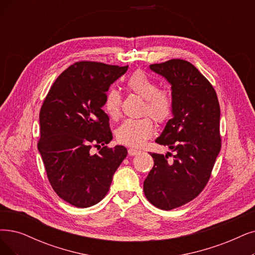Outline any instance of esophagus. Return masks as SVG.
Returning <instances> with one entry per match:
<instances>
[{
    "label": "esophagus",
    "instance_id": "1",
    "mask_svg": "<svg viewBox=\"0 0 255 255\" xmlns=\"http://www.w3.org/2000/svg\"><path fill=\"white\" fill-rule=\"evenodd\" d=\"M139 152H140L139 149H136V148H133V147L128 149V155L129 156H136V155L139 154Z\"/></svg>",
    "mask_w": 255,
    "mask_h": 255
}]
</instances>
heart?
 I'll use <instances>...</instances> for the list:
<instances>
[{
	"label": "heart",
	"mask_w": 255,
	"mask_h": 255,
	"mask_svg": "<svg viewBox=\"0 0 255 255\" xmlns=\"http://www.w3.org/2000/svg\"><path fill=\"white\" fill-rule=\"evenodd\" d=\"M127 88L144 99L142 113L149 115L158 124H164L171 115L172 97L169 91L158 89V84L143 71H135L127 80ZM121 96L118 91L111 88L107 91L103 109L111 119L120 115ZM155 133L154 122L149 117L140 119H127L116 129L119 142L129 146H141Z\"/></svg>",
	"instance_id": "obj_1"
}]
</instances>
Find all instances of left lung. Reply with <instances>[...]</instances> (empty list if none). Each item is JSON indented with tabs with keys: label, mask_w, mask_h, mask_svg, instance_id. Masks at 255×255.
Returning a JSON list of instances; mask_svg holds the SVG:
<instances>
[{
	"label": "left lung",
	"mask_w": 255,
	"mask_h": 255,
	"mask_svg": "<svg viewBox=\"0 0 255 255\" xmlns=\"http://www.w3.org/2000/svg\"><path fill=\"white\" fill-rule=\"evenodd\" d=\"M149 69L171 86L172 118L156 142L174 155L150 152L154 166L143 190L152 205L171 210L197 198L207 184L221 150V111L215 89L192 64L170 59Z\"/></svg>",
	"instance_id": "left-lung-1"
}]
</instances>
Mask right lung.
Listing matches in <instances>:
<instances>
[{"label": "right lung", "mask_w": 255, "mask_h": 255, "mask_svg": "<svg viewBox=\"0 0 255 255\" xmlns=\"http://www.w3.org/2000/svg\"><path fill=\"white\" fill-rule=\"evenodd\" d=\"M128 68L75 63L56 78L40 108L37 148L47 177L57 196L75 207L103 200L128 155L125 146L106 145L113 135L103 110L107 91ZM93 145L100 149L94 155Z\"/></svg>", "instance_id": "add662e5"}]
</instances>
